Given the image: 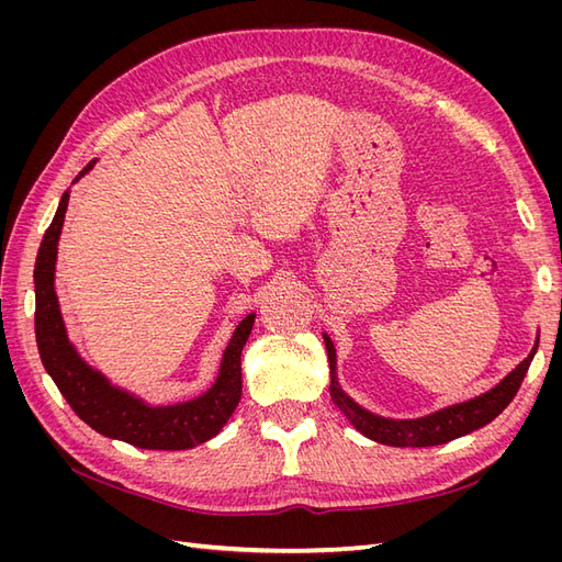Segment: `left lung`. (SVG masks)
<instances>
[{
  "label": "left lung",
  "instance_id": "left-lung-1",
  "mask_svg": "<svg viewBox=\"0 0 562 562\" xmlns=\"http://www.w3.org/2000/svg\"><path fill=\"white\" fill-rule=\"evenodd\" d=\"M323 342H326V349H328L333 403L339 407V413L353 424V429H359L366 438L375 440V443H382V446L429 448V446H443L448 440H454L459 436H467L475 429L485 427V424L495 419L504 407L514 401L525 372L530 368L537 353L539 337L532 351L527 353V359L508 372L497 386H492L481 396L469 398L464 403L440 407V411L431 415L415 417V419H391V417L375 415L366 411V407H361L351 396H347L337 382V353L333 347V339L326 333H323Z\"/></svg>",
  "mask_w": 562,
  "mask_h": 562
}]
</instances>
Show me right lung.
Wrapping results in <instances>:
<instances>
[{
    "label": "right lung",
    "instance_id": "right-lung-1",
    "mask_svg": "<svg viewBox=\"0 0 562 562\" xmlns=\"http://www.w3.org/2000/svg\"><path fill=\"white\" fill-rule=\"evenodd\" d=\"M95 161L75 178L87 176ZM70 192L60 196L54 223L48 225L35 262V333L42 363L72 411L91 429L145 450H187L206 443L225 427L241 401V351L252 330L255 314L236 326L225 347L213 386L192 401L173 405H147L143 398L114 386L103 372L93 370L77 353L65 330L54 288L58 239Z\"/></svg>",
    "mask_w": 562,
    "mask_h": 562
}]
</instances>
